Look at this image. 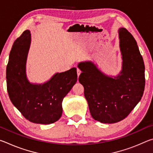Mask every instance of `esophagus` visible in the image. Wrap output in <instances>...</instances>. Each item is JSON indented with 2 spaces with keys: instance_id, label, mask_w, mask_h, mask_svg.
<instances>
[{
  "instance_id": "34e87169",
  "label": "esophagus",
  "mask_w": 153,
  "mask_h": 153,
  "mask_svg": "<svg viewBox=\"0 0 153 153\" xmlns=\"http://www.w3.org/2000/svg\"><path fill=\"white\" fill-rule=\"evenodd\" d=\"M77 76H79L80 74H81V70L79 68H77Z\"/></svg>"
}]
</instances>
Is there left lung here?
<instances>
[{"label":"left lung","mask_w":153,"mask_h":153,"mask_svg":"<svg viewBox=\"0 0 153 153\" xmlns=\"http://www.w3.org/2000/svg\"><path fill=\"white\" fill-rule=\"evenodd\" d=\"M123 59L122 71L116 77L105 76L90 62L80 63L79 82L90 113L95 120L114 123L123 120L140 100L145 86L143 59L133 36L126 28L119 30Z\"/></svg>","instance_id":"1"}]
</instances>
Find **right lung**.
I'll return each mask as SVG.
<instances>
[{
	"mask_svg": "<svg viewBox=\"0 0 153 153\" xmlns=\"http://www.w3.org/2000/svg\"><path fill=\"white\" fill-rule=\"evenodd\" d=\"M31 33L25 30L15 41L7 67V88L13 104L34 123L50 124L61 117L62 101L77 79V69L56 74L42 85L32 84L25 75Z\"/></svg>",
	"mask_w": 153,
	"mask_h": 153,
	"instance_id": "right-lung-1",
	"label": "right lung"
}]
</instances>
